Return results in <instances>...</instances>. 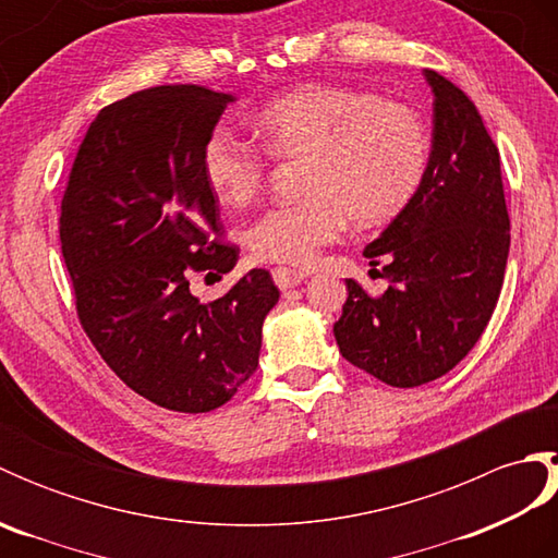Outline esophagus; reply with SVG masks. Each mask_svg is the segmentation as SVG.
<instances>
[{
	"label": "esophagus",
	"instance_id": "obj_1",
	"mask_svg": "<svg viewBox=\"0 0 558 558\" xmlns=\"http://www.w3.org/2000/svg\"><path fill=\"white\" fill-rule=\"evenodd\" d=\"M272 280H276V286L280 290H292L302 286V282L306 280V272L304 270H298V268H286V266H278L276 270H272Z\"/></svg>",
	"mask_w": 558,
	"mask_h": 558
}]
</instances>
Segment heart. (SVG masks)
Segmentation results:
<instances>
[{
	"label": "heart",
	"instance_id": "b5f03b06",
	"mask_svg": "<svg viewBox=\"0 0 558 558\" xmlns=\"http://www.w3.org/2000/svg\"><path fill=\"white\" fill-rule=\"evenodd\" d=\"M252 124L272 158L304 160L306 198L268 208L246 228V246L270 264H310L348 220L357 228L393 220L429 168L432 136L420 110L372 90L310 83L268 102ZM201 165L230 208L252 204L268 174L266 153L225 129L206 138Z\"/></svg>",
	"mask_w": 558,
	"mask_h": 558
}]
</instances>
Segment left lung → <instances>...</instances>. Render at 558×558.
<instances>
[{"instance_id":"8db88e82","label":"left lung","mask_w":558,"mask_h":558,"mask_svg":"<svg viewBox=\"0 0 558 558\" xmlns=\"http://www.w3.org/2000/svg\"><path fill=\"white\" fill-rule=\"evenodd\" d=\"M434 141L420 192L364 256L390 286L357 280L333 326L350 364L396 388L448 374L475 348L499 302L511 246L499 148L472 100L436 71Z\"/></svg>"}]
</instances>
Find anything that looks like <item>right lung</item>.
<instances>
[{"mask_svg": "<svg viewBox=\"0 0 558 558\" xmlns=\"http://www.w3.org/2000/svg\"><path fill=\"white\" fill-rule=\"evenodd\" d=\"M234 98L194 83L132 93L98 112L76 150L59 240L78 322L110 369L174 412L225 405L258 366L280 292L264 268L201 304L192 272H230L218 198L201 165Z\"/></svg>", "mask_w": 558, "mask_h": 558, "instance_id": "add662e5", "label": "right lung"}]
</instances>
